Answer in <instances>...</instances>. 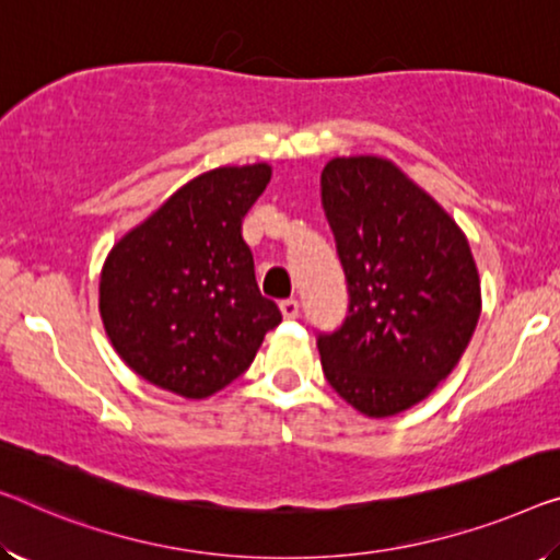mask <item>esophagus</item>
<instances>
[{
    "instance_id": "1",
    "label": "esophagus",
    "mask_w": 560,
    "mask_h": 560,
    "mask_svg": "<svg viewBox=\"0 0 560 560\" xmlns=\"http://www.w3.org/2000/svg\"><path fill=\"white\" fill-rule=\"evenodd\" d=\"M283 319H296L299 316V302L296 299H283V302L279 304Z\"/></svg>"
}]
</instances>
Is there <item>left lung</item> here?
<instances>
[{"instance_id":"left-lung-1","label":"left lung","mask_w":560,"mask_h":560,"mask_svg":"<svg viewBox=\"0 0 560 560\" xmlns=\"http://www.w3.org/2000/svg\"><path fill=\"white\" fill-rule=\"evenodd\" d=\"M322 208L347 279V316L316 334L324 377L370 417L420 402L465 352L480 279L457 223L389 161L334 158Z\"/></svg>"}]
</instances>
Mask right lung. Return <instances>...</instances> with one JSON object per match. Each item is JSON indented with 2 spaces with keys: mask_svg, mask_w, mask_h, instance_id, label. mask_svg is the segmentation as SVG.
<instances>
[{
  "mask_svg": "<svg viewBox=\"0 0 560 560\" xmlns=\"http://www.w3.org/2000/svg\"><path fill=\"white\" fill-rule=\"evenodd\" d=\"M269 178L266 163L198 175L107 256L100 314L115 352L143 380L203 399L241 377L281 324L241 236Z\"/></svg>",
  "mask_w": 560,
  "mask_h": 560,
  "instance_id": "obj_1",
  "label": "right lung"
}]
</instances>
